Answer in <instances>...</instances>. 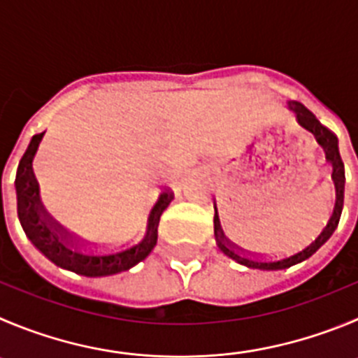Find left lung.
<instances>
[{
    "label": "left lung",
    "mask_w": 358,
    "mask_h": 358,
    "mask_svg": "<svg viewBox=\"0 0 358 358\" xmlns=\"http://www.w3.org/2000/svg\"><path fill=\"white\" fill-rule=\"evenodd\" d=\"M289 109L295 111L296 120L306 130H309L315 136L316 143L325 152V160L330 166L332 173V187H334V206L330 210V215L323 222L318 231H313L306 238L288 240V242L270 243V245H245L229 236L222 229L219 222V217L215 213V242L226 256L238 262L240 265L250 266V268H262V270H279L288 268L295 263L303 262L309 256H313L327 240L332 236L339 224L341 212H343V203H345V164L341 159L339 146H337V136L332 130L327 129L325 125L318 122L313 113L300 102H289ZM310 240L307 241L306 238Z\"/></svg>",
    "instance_id": "8db88e82"
}]
</instances>
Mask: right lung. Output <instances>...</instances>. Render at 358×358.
Masks as SVG:
<instances>
[{"label":"right lung","instance_id":"right-lung-1","mask_svg":"<svg viewBox=\"0 0 358 358\" xmlns=\"http://www.w3.org/2000/svg\"><path fill=\"white\" fill-rule=\"evenodd\" d=\"M42 138L43 132L33 136L15 175L17 215L33 245L55 265L88 277L113 275L143 262L155 247L160 215L173 201L171 190L166 187L160 190L159 198L148 210L145 229L136 238L127 242L100 238L56 215L40 198L33 157Z\"/></svg>","mask_w":358,"mask_h":358}]
</instances>
